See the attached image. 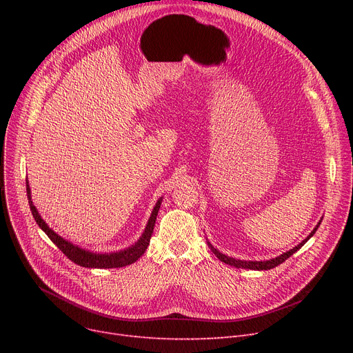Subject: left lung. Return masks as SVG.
<instances>
[{"instance_id": "obj_1", "label": "left lung", "mask_w": 353, "mask_h": 353, "mask_svg": "<svg viewBox=\"0 0 353 353\" xmlns=\"http://www.w3.org/2000/svg\"><path fill=\"white\" fill-rule=\"evenodd\" d=\"M322 221V220H321ZM321 221L319 223L316 225V228H314L312 232H310V234L303 240L302 243H299L298 246H294L293 249H290L289 252H286V253H283V254H281V256H277V257H274V259H270V261H263V262H257V261H239V259H233V257H229V256H226V254H223V253H220L217 249H214L209 242H208V245H209V248H210V250L216 254V257L219 259V261H221L223 263H226V265H230V266H234V268H237V269H252V270H269V269H273V268H276V266H279L281 263H283L286 259H289L294 252H298L306 242L307 240L314 234V232L318 230V228H319V225H321Z\"/></svg>"}]
</instances>
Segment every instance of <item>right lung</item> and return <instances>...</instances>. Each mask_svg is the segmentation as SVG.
<instances>
[{"mask_svg":"<svg viewBox=\"0 0 353 353\" xmlns=\"http://www.w3.org/2000/svg\"><path fill=\"white\" fill-rule=\"evenodd\" d=\"M27 196H28V203H30V209L32 213V217L35 219L37 225L41 228V230L50 237L51 242L57 246L71 262L77 263L79 266L83 268H96V269H113V268H123V266H128L134 263L137 259H140V256L144 254L147 246L150 245V237L153 234V229L156 225V219H157V213L161 205V199H159V201L156 203V206L152 212L150 219H148V223L141 234V237L137 240V242L128 249L120 250V252H114V253H92L88 252L85 249H81L76 245L70 243L68 240L63 239L61 236H59L54 230H51L48 228V225L41 219V216L37 212L35 206L32 205L31 200V190L28 186L27 181Z\"/></svg>","mask_w":353,"mask_h":353,"instance_id":"right-lung-1","label":"right lung"}]
</instances>
